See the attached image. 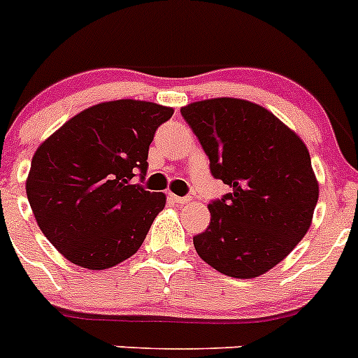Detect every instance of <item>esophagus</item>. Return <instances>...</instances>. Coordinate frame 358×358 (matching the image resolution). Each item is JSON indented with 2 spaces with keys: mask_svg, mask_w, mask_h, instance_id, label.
I'll list each match as a JSON object with an SVG mask.
<instances>
[{
  "mask_svg": "<svg viewBox=\"0 0 358 358\" xmlns=\"http://www.w3.org/2000/svg\"><path fill=\"white\" fill-rule=\"evenodd\" d=\"M169 199H171L173 202H178V204H187V202H190L192 199H190L189 196H175V194H169Z\"/></svg>",
  "mask_w": 358,
  "mask_h": 358,
  "instance_id": "esophagus-1",
  "label": "esophagus"
}]
</instances>
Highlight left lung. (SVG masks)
<instances>
[{
	"label": "left lung",
	"instance_id": "1",
	"mask_svg": "<svg viewBox=\"0 0 358 358\" xmlns=\"http://www.w3.org/2000/svg\"><path fill=\"white\" fill-rule=\"evenodd\" d=\"M180 112L211 175L232 189L209 202V227L194 237L197 255L236 279L268 272L312 223L319 183L308 149L272 112L248 100H202Z\"/></svg>",
	"mask_w": 358,
	"mask_h": 358
}]
</instances>
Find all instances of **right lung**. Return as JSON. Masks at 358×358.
<instances>
[{
  "label": "right lung",
  "mask_w": 358,
  "mask_h": 358,
  "mask_svg": "<svg viewBox=\"0 0 358 358\" xmlns=\"http://www.w3.org/2000/svg\"><path fill=\"white\" fill-rule=\"evenodd\" d=\"M173 109L114 100L79 112L36 150L27 199L39 229L69 262L103 270L138 251L166 196L143 182L149 145Z\"/></svg>",
  "instance_id": "right-lung-1"
}]
</instances>
